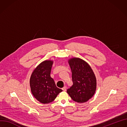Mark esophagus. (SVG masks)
Returning <instances> with one entry per match:
<instances>
[{
    "mask_svg": "<svg viewBox=\"0 0 127 127\" xmlns=\"http://www.w3.org/2000/svg\"><path fill=\"white\" fill-rule=\"evenodd\" d=\"M66 89H67L66 87V86H64V87L62 88V90H63V91H66Z\"/></svg>",
    "mask_w": 127,
    "mask_h": 127,
    "instance_id": "esophagus-1",
    "label": "esophagus"
}]
</instances>
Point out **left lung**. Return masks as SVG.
Listing matches in <instances>:
<instances>
[{
    "instance_id": "1",
    "label": "left lung",
    "mask_w": 127,
    "mask_h": 127,
    "mask_svg": "<svg viewBox=\"0 0 127 127\" xmlns=\"http://www.w3.org/2000/svg\"><path fill=\"white\" fill-rule=\"evenodd\" d=\"M72 72L73 85L67 92L77 103H84L93 97L97 87V80L92 68L84 60L71 58L68 60Z\"/></svg>"
}]
</instances>
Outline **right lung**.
Wrapping results in <instances>:
<instances>
[{"label": "right lung", "mask_w": 127, "mask_h": 127, "mask_svg": "<svg viewBox=\"0 0 127 127\" xmlns=\"http://www.w3.org/2000/svg\"><path fill=\"white\" fill-rule=\"evenodd\" d=\"M53 61L47 60L40 63L32 72L30 86L32 95L43 104L53 102L62 90L57 88L50 74Z\"/></svg>", "instance_id": "right-lung-1"}]
</instances>
